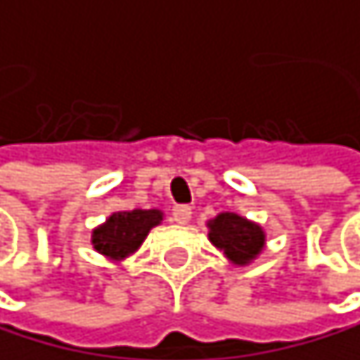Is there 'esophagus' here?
<instances>
[{
	"label": "esophagus",
	"instance_id": "esophagus-1",
	"mask_svg": "<svg viewBox=\"0 0 360 360\" xmlns=\"http://www.w3.org/2000/svg\"><path fill=\"white\" fill-rule=\"evenodd\" d=\"M171 217H174L176 224H186L191 219V207H186V204H178V207H174V211H171Z\"/></svg>",
	"mask_w": 360,
	"mask_h": 360
}]
</instances>
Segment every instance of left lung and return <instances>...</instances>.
<instances>
[{
	"mask_svg": "<svg viewBox=\"0 0 360 360\" xmlns=\"http://www.w3.org/2000/svg\"><path fill=\"white\" fill-rule=\"evenodd\" d=\"M209 240L215 248L224 250V255L235 266H246L255 259L264 244V229L238 213H219L209 219Z\"/></svg>",
	"mask_w": 360,
	"mask_h": 360,
	"instance_id": "8db88e82",
	"label": "left lung"
}]
</instances>
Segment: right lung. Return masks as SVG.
<instances>
[{
    "instance_id": "1",
    "label": "right lung",
    "mask_w": 360,
    "mask_h": 360,
    "mask_svg": "<svg viewBox=\"0 0 360 360\" xmlns=\"http://www.w3.org/2000/svg\"><path fill=\"white\" fill-rule=\"evenodd\" d=\"M162 222V211L158 209H134L112 213L101 226L92 231V246L101 255L114 262L125 259L138 250L153 226Z\"/></svg>"
}]
</instances>
